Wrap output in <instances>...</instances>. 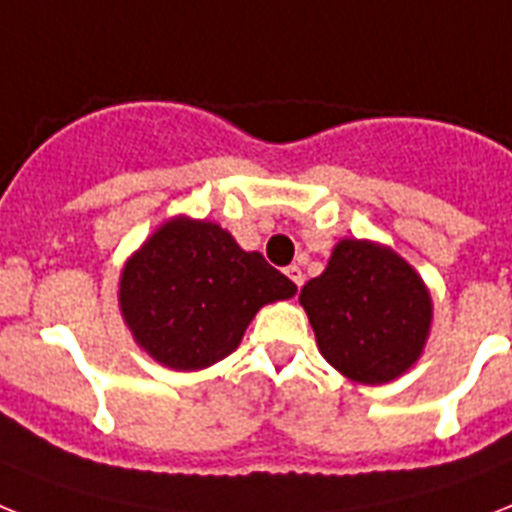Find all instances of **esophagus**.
<instances>
[{
    "instance_id": "1",
    "label": "esophagus",
    "mask_w": 512,
    "mask_h": 512,
    "mask_svg": "<svg viewBox=\"0 0 512 512\" xmlns=\"http://www.w3.org/2000/svg\"><path fill=\"white\" fill-rule=\"evenodd\" d=\"M286 276L292 278L294 286H302V281H305V273H302L299 265H289V268H286Z\"/></svg>"
}]
</instances>
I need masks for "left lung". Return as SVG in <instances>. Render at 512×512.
I'll return each mask as SVG.
<instances>
[{
    "mask_svg": "<svg viewBox=\"0 0 512 512\" xmlns=\"http://www.w3.org/2000/svg\"><path fill=\"white\" fill-rule=\"evenodd\" d=\"M318 350L357 384H389L421 357L431 294L413 265L368 239H342L326 270L302 286Z\"/></svg>",
    "mask_w": 512,
    "mask_h": 512,
    "instance_id": "obj_1",
    "label": "left lung"
}]
</instances>
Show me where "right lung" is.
Returning <instances> with one entry per match:
<instances>
[{
  "instance_id": "obj_1",
  "label": "right lung",
  "mask_w": 512,
  "mask_h": 512,
  "mask_svg": "<svg viewBox=\"0 0 512 512\" xmlns=\"http://www.w3.org/2000/svg\"><path fill=\"white\" fill-rule=\"evenodd\" d=\"M297 286L210 220L173 218L128 257L120 313L136 344L173 371H202L239 347L255 313Z\"/></svg>"
}]
</instances>
